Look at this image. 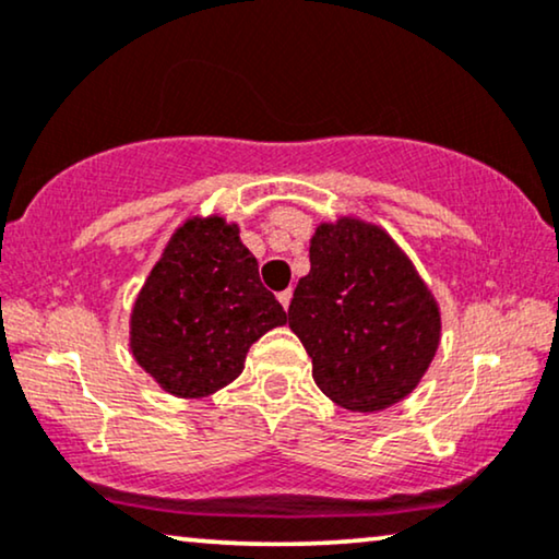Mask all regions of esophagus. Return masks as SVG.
<instances>
[{"mask_svg": "<svg viewBox=\"0 0 559 559\" xmlns=\"http://www.w3.org/2000/svg\"><path fill=\"white\" fill-rule=\"evenodd\" d=\"M277 300L282 302V308H289V300H293V289H282V293L277 295Z\"/></svg>", "mask_w": 559, "mask_h": 559, "instance_id": "obj_1", "label": "esophagus"}]
</instances>
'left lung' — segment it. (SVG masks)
Wrapping results in <instances>:
<instances>
[{
	"instance_id": "obj_1",
	"label": "left lung",
	"mask_w": 559,
	"mask_h": 559,
	"mask_svg": "<svg viewBox=\"0 0 559 559\" xmlns=\"http://www.w3.org/2000/svg\"><path fill=\"white\" fill-rule=\"evenodd\" d=\"M289 329L313 359L316 385L354 413L401 403L441 338L431 289L385 228L359 217L321 223L310 272L289 302Z\"/></svg>"
}]
</instances>
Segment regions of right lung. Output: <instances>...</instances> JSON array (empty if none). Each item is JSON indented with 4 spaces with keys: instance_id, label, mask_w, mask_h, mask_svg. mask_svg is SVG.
<instances>
[{
    "instance_id": "obj_1",
    "label": "right lung",
    "mask_w": 559,
    "mask_h": 559,
    "mask_svg": "<svg viewBox=\"0 0 559 559\" xmlns=\"http://www.w3.org/2000/svg\"><path fill=\"white\" fill-rule=\"evenodd\" d=\"M285 323L236 223L190 217L135 297L130 352L166 393L205 397L234 382L251 344Z\"/></svg>"
}]
</instances>
